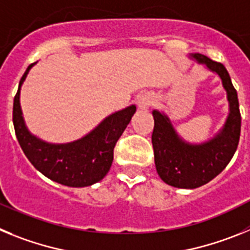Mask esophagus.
<instances>
[{
    "label": "esophagus",
    "mask_w": 250,
    "mask_h": 250,
    "mask_svg": "<svg viewBox=\"0 0 250 250\" xmlns=\"http://www.w3.org/2000/svg\"><path fill=\"white\" fill-rule=\"evenodd\" d=\"M152 104V96L150 94H143L138 99V106L140 109H147Z\"/></svg>",
    "instance_id": "34e87169"
}]
</instances>
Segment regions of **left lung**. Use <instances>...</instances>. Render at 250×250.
Here are the masks:
<instances>
[{
    "label": "left lung",
    "mask_w": 250,
    "mask_h": 250,
    "mask_svg": "<svg viewBox=\"0 0 250 250\" xmlns=\"http://www.w3.org/2000/svg\"><path fill=\"white\" fill-rule=\"evenodd\" d=\"M190 57L220 77L227 91L229 115L223 129L213 139L202 144H190L176 134L164 112L152 111L155 124L151 141L156 171L167 185L182 189L202 187L222 173L237 150L242 125L237 90L224 65L202 54H193Z\"/></svg>",
    "instance_id": "8db88e82"
}]
</instances>
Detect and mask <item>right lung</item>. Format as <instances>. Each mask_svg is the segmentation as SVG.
<instances>
[{"mask_svg": "<svg viewBox=\"0 0 250 250\" xmlns=\"http://www.w3.org/2000/svg\"><path fill=\"white\" fill-rule=\"evenodd\" d=\"M31 63L21 77L13 99V126L21 149L30 163L46 178L71 188H83L100 182L109 173L114 147L135 114L136 106L116 111L104 119L87 135L67 144H51L32 135L25 125L20 105V91Z\"/></svg>", "mask_w": 250, "mask_h": 250, "instance_id": "add662e5", "label": "right lung"}]
</instances>
